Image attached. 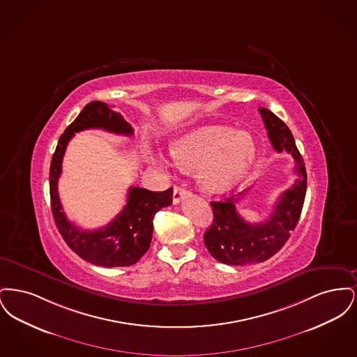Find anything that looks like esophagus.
I'll list each match as a JSON object with an SVG mask.
<instances>
[{
    "mask_svg": "<svg viewBox=\"0 0 357 357\" xmlns=\"http://www.w3.org/2000/svg\"><path fill=\"white\" fill-rule=\"evenodd\" d=\"M186 195H188V191L185 190L183 187H174V195H172V201H174V204H179V202H181Z\"/></svg>",
    "mask_w": 357,
    "mask_h": 357,
    "instance_id": "34e87169",
    "label": "esophagus"
}]
</instances>
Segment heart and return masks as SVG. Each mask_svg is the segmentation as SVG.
I'll return each mask as SVG.
<instances>
[{"mask_svg": "<svg viewBox=\"0 0 357 357\" xmlns=\"http://www.w3.org/2000/svg\"><path fill=\"white\" fill-rule=\"evenodd\" d=\"M175 165L197 170V179L208 192H223L236 185L255 158L253 137L223 126H204L171 144Z\"/></svg>", "mask_w": 357, "mask_h": 357, "instance_id": "obj_1", "label": "heart"}]
</instances>
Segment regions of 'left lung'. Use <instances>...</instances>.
Here are the masks:
<instances>
[{
    "label": "left lung",
    "mask_w": 357,
    "mask_h": 357,
    "mask_svg": "<svg viewBox=\"0 0 357 357\" xmlns=\"http://www.w3.org/2000/svg\"><path fill=\"white\" fill-rule=\"evenodd\" d=\"M273 149L287 151L294 159L296 181L274 204L269 220L259 223L245 221L237 211V204L245 192L213 201L214 220L204 239L208 253L226 265L259 264L280 252L300 220L306 194L304 159L296 147L288 126L268 108H259Z\"/></svg>",
    "instance_id": "1"
}]
</instances>
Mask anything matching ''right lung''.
Wrapping results in <instances>:
<instances>
[{"mask_svg": "<svg viewBox=\"0 0 357 357\" xmlns=\"http://www.w3.org/2000/svg\"><path fill=\"white\" fill-rule=\"evenodd\" d=\"M88 128L131 136L134 128L112 111L108 104L91 102L79 116L72 121L60 136L50 169L51 207L56 226L69 248L86 262L105 268L130 266L136 264L149 250L153 238V215L172 204V188L166 191H150L147 188L130 187L127 204L107 226L98 230H83L68 221L57 192V181L61 174L63 156L75 132Z\"/></svg>", "mask_w": 357, "mask_h": 357, "instance_id": "obj_1", "label": "right lung"}]
</instances>
